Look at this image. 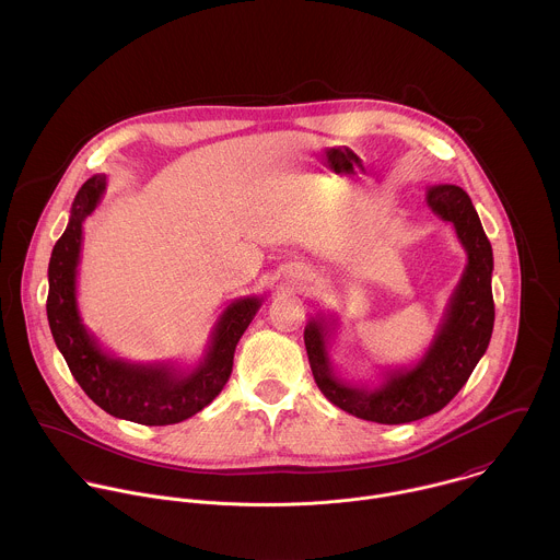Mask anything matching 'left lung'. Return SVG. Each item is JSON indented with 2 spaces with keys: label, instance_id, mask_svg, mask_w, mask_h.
<instances>
[{
  "label": "left lung",
  "instance_id": "left-lung-1",
  "mask_svg": "<svg viewBox=\"0 0 560 560\" xmlns=\"http://www.w3.org/2000/svg\"><path fill=\"white\" fill-rule=\"evenodd\" d=\"M429 209L451 222L468 262L453 289L427 351L407 366L384 369L375 386L338 377L329 349L338 317L317 313L304 329L315 382L325 399L351 416L380 424H402L440 411L453 399L487 351L493 329V252L470 196L457 185L427 189Z\"/></svg>",
  "mask_w": 560,
  "mask_h": 560
}]
</instances>
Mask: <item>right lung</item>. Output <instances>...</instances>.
<instances>
[{"mask_svg": "<svg viewBox=\"0 0 560 560\" xmlns=\"http://www.w3.org/2000/svg\"><path fill=\"white\" fill-rule=\"evenodd\" d=\"M105 174L81 185L65 235L49 260L47 319L54 340L65 355L81 390L107 413L147 427H163L191 418L226 386L235 347L256 317L265 298L247 295L231 302L211 329L200 360L191 366L176 362H133L105 351L83 325L78 306V267L83 222L101 205Z\"/></svg>", "mask_w": 560, "mask_h": 560, "instance_id": "obj_1", "label": "right lung"}]
</instances>
